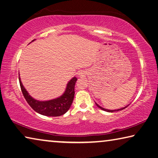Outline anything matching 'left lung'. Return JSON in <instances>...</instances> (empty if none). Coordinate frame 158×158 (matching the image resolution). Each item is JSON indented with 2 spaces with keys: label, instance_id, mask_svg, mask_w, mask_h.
I'll return each instance as SVG.
<instances>
[{
  "label": "left lung",
  "instance_id": "obj_1",
  "mask_svg": "<svg viewBox=\"0 0 158 158\" xmlns=\"http://www.w3.org/2000/svg\"><path fill=\"white\" fill-rule=\"evenodd\" d=\"M96 106H97L99 108H101V110H104V111H106V112H117V111H119V110H123V109H125V108H126L128 106H126V107H123V108H121V109H118V110H106V109H104V108H103V107H100L98 106V105H97L96 104Z\"/></svg>",
  "mask_w": 158,
  "mask_h": 158
}]
</instances>
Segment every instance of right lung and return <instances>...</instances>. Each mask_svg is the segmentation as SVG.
<instances>
[{"label":"right lung","instance_id":"obj_1","mask_svg":"<svg viewBox=\"0 0 158 158\" xmlns=\"http://www.w3.org/2000/svg\"><path fill=\"white\" fill-rule=\"evenodd\" d=\"M19 79L25 99L29 106L39 114L47 117H59L65 114L70 108L74 98L75 84L77 77H73L69 82L65 92L62 96L48 101H39L32 98L22 85L20 77H19Z\"/></svg>","mask_w":158,"mask_h":158}]
</instances>
